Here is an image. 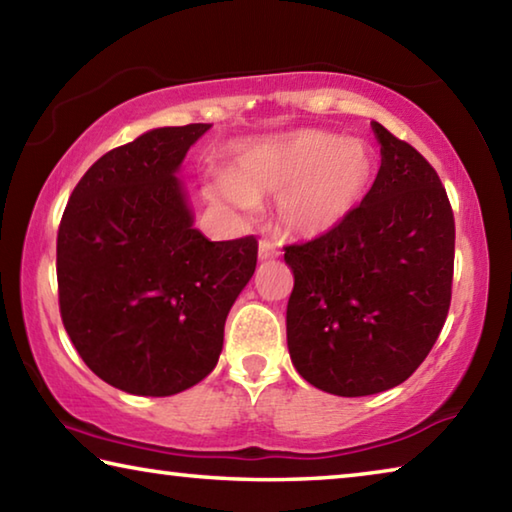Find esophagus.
<instances>
[{
  "instance_id": "obj_1",
  "label": "esophagus",
  "mask_w": 512,
  "mask_h": 512,
  "mask_svg": "<svg viewBox=\"0 0 512 512\" xmlns=\"http://www.w3.org/2000/svg\"><path fill=\"white\" fill-rule=\"evenodd\" d=\"M277 255H280V250H277L273 241H268V239L259 241V259H273Z\"/></svg>"
}]
</instances>
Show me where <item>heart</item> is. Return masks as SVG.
<instances>
[{"instance_id":"obj_1","label":"heart","mask_w":512,"mask_h":512,"mask_svg":"<svg viewBox=\"0 0 512 512\" xmlns=\"http://www.w3.org/2000/svg\"><path fill=\"white\" fill-rule=\"evenodd\" d=\"M375 153L354 137L302 128L241 146L230 176H216L207 196L248 212L277 196V223L291 235L314 237L357 210L375 178Z\"/></svg>"}]
</instances>
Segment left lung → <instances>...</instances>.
<instances>
[{
	"label": "left lung",
	"instance_id": "1",
	"mask_svg": "<svg viewBox=\"0 0 512 512\" xmlns=\"http://www.w3.org/2000/svg\"><path fill=\"white\" fill-rule=\"evenodd\" d=\"M381 167L348 219L284 246L293 271L287 343L320 391L361 397L409 379L452 302L454 212L436 169L372 121Z\"/></svg>",
	"mask_w": 512,
	"mask_h": 512
}]
</instances>
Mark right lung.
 <instances>
[{"mask_svg": "<svg viewBox=\"0 0 512 512\" xmlns=\"http://www.w3.org/2000/svg\"><path fill=\"white\" fill-rule=\"evenodd\" d=\"M207 128H155L101 155L60 219V318L85 366L119 391L167 397L210 375L255 273L257 239H205L176 178Z\"/></svg>", "mask_w": 512, "mask_h": 512, "instance_id": "obj_1", "label": "right lung"}]
</instances>
